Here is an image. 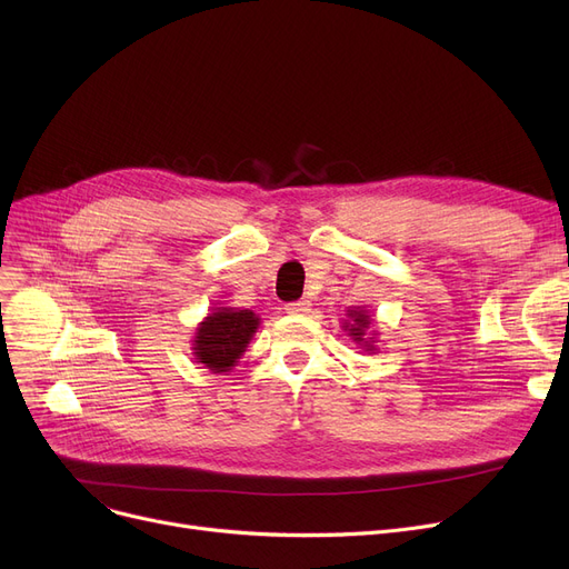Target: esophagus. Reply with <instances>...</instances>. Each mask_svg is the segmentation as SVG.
I'll return each mask as SVG.
<instances>
[{"label": "esophagus", "mask_w": 569, "mask_h": 569, "mask_svg": "<svg viewBox=\"0 0 569 569\" xmlns=\"http://www.w3.org/2000/svg\"><path fill=\"white\" fill-rule=\"evenodd\" d=\"M286 311H288V313H309V311H311V302H309V300L290 302V305H286Z\"/></svg>", "instance_id": "esophagus-1"}]
</instances>
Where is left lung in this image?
I'll return each instance as SVG.
<instances>
[{"instance_id":"1","label":"left lung","mask_w":569,"mask_h":569,"mask_svg":"<svg viewBox=\"0 0 569 569\" xmlns=\"http://www.w3.org/2000/svg\"><path fill=\"white\" fill-rule=\"evenodd\" d=\"M350 318L355 320V322L350 325V337H352L355 341H365L362 337H365V330L369 327V316L360 309V311H352ZM346 327H348V325H346Z\"/></svg>"}]
</instances>
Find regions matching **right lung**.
Segmentation results:
<instances>
[{
    "label": "right lung",
    "mask_w": 569,
    "mask_h": 569,
    "mask_svg": "<svg viewBox=\"0 0 569 569\" xmlns=\"http://www.w3.org/2000/svg\"><path fill=\"white\" fill-rule=\"evenodd\" d=\"M258 330V318L253 311L242 309H219L217 313L207 316V320L198 327L196 337V357L200 365L212 369L214 373L230 371L239 355L244 352L253 332Z\"/></svg>",
    "instance_id": "add662e5"
}]
</instances>
